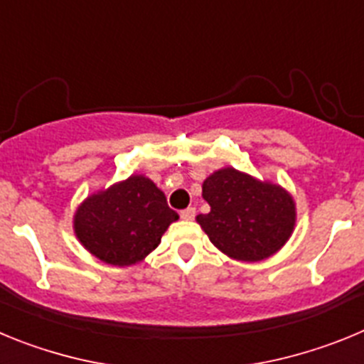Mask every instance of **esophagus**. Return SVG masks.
I'll list each match as a JSON object with an SVG mask.
<instances>
[{
  "label": "esophagus",
  "mask_w": 364,
  "mask_h": 364,
  "mask_svg": "<svg viewBox=\"0 0 364 364\" xmlns=\"http://www.w3.org/2000/svg\"><path fill=\"white\" fill-rule=\"evenodd\" d=\"M195 213H197L195 208H188V210L180 211V217H182V220H193V218H195Z\"/></svg>",
  "instance_id": "esophagus-1"
}]
</instances>
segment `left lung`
Wrapping results in <instances>:
<instances>
[{
  "label": "left lung",
  "instance_id": "left-lung-1",
  "mask_svg": "<svg viewBox=\"0 0 364 364\" xmlns=\"http://www.w3.org/2000/svg\"><path fill=\"white\" fill-rule=\"evenodd\" d=\"M210 213L197 222L224 255L259 262L290 240L297 208L290 193L269 180H259L235 167H222L202 184Z\"/></svg>",
  "mask_w": 364,
  "mask_h": 364
}]
</instances>
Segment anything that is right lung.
<instances>
[{"instance_id":"obj_1","label":"right lung","mask_w":364,"mask_h":364,"mask_svg":"<svg viewBox=\"0 0 364 364\" xmlns=\"http://www.w3.org/2000/svg\"><path fill=\"white\" fill-rule=\"evenodd\" d=\"M176 220L162 189L146 175H131L89 195L74 211L73 230L91 255L124 268L156 250Z\"/></svg>"}]
</instances>
